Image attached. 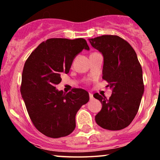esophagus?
I'll return each instance as SVG.
<instances>
[{"label": "esophagus", "mask_w": 160, "mask_h": 160, "mask_svg": "<svg viewBox=\"0 0 160 160\" xmlns=\"http://www.w3.org/2000/svg\"><path fill=\"white\" fill-rule=\"evenodd\" d=\"M89 98H90V100H92V99H93V95L92 94V93H89Z\"/></svg>", "instance_id": "obj_1"}]
</instances>
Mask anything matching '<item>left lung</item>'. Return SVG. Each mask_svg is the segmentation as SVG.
Returning a JSON list of instances; mask_svg holds the SVG:
<instances>
[{"mask_svg": "<svg viewBox=\"0 0 160 160\" xmlns=\"http://www.w3.org/2000/svg\"><path fill=\"white\" fill-rule=\"evenodd\" d=\"M91 45L102 53V78L112 89L109 98L95 93L102 104L95 122L108 130H120L136 116L144 93L142 68L132 46L117 35H102L89 39Z\"/></svg>", "mask_w": 160, "mask_h": 160, "instance_id": "8db88e82", "label": "left lung"}]
</instances>
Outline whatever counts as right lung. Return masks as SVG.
<instances>
[{
	"mask_svg": "<svg viewBox=\"0 0 160 160\" xmlns=\"http://www.w3.org/2000/svg\"><path fill=\"white\" fill-rule=\"evenodd\" d=\"M89 49L83 38H50L27 58L22 74V96L33 125L49 138L67 136L76 127L75 116L89 102V93L74 88L65 94L56 89L62 73L68 74L75 56Z\"/></svg>",
	"mask_w": 160,
	"mask_h": 160,
	"instance_id": "right-lung-1",
	"label": "right lung"
}]
</instances>
